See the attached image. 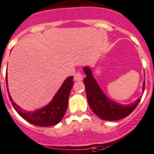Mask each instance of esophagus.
<instances>
[{"label":"esophagus","instance_id":"1","mask_svg":"<svg viewBox=\"0 0 154 154\" xmlns=\"http://www.w3.org/2000/svg\"><path fill=\"white\" fill-rule=\"evenodd\" d=\"M74 79L76 81H81V80H83V75L79 72L76 73L74 76Z\"/></svg>","mask_w":154,"mask_h":154}]
</instances>
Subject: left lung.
I'll return each mask as SVG.
<instances>
[{"instance_id":"8db88e82","label":"left lung","mask_w":154,"mask_h":154,"mask_svg":"<svg viewBox=\"0 0 154 154\" xmlns=\"http://www.w3.org/2000/svg\"><path fill=\"white\" fill-rule=\"evenodd\" d=\"M84 71L87 77L84 83L87 93V101L92 111L103 120L116 121L127 117L138 105L140 97L131 104L123 105L112 101L106 96L100 86L97 84L92 74L91 69L88 67H84ZM145 82L143 84L144 91Z\"/></svg>"}]
</instances>
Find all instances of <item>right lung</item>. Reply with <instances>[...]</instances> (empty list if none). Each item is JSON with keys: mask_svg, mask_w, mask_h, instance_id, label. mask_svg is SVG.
Returning a JSON list of instances; mask_svg holds the SVG:
<instances>
[{"mask_svg": "<svg viewBox=\"0 0 154 154\" xmlns=\"http://www.w3.org/2000/svg\"><path fill=\"white\" fill-rule=\"evenodd\" d=\"M6 84L8 87V75L6 74ZM73 76L67 77L58 91L54 95L53 100L47 106L34 112H27L23 110L18 105L13 101L9 92L10 100L16 111L21 117L23 118L28 122L37 126L48 127L55 125L62 120L67 108L68 98L70 90L73 87Z\"/></svg>", "mask_w": 154, "mask_h": 154, "instance_id": "1", "label": "right lung"}]
</instances>
